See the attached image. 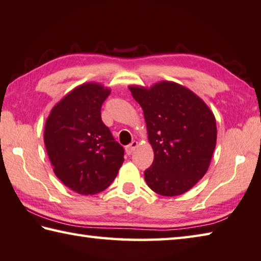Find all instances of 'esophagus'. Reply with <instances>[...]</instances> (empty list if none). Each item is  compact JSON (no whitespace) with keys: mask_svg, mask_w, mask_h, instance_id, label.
Segmentation results:
<instances>
[{"mask_svg":"<svg viewBox=\"0 0 261 261\" xmlns=\"http://www.w3.org/2000/svg\"><path fill=\"white\" fill-rule=\"evenodd\" d=\"M137 146H138V143H137V141H132L130 145H127L125 147V153L127 155H131L132 153H134V150L137 148Z\"/></svg>","mask_w":261,"mask_h":261,"instance_id":"esophagus-1","label":"esophagus"}]
</instances>
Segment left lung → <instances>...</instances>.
Returning a JSON list of instances; mask_svg holds the SVG:
<instances>
[{
	"mask_svg": "<svg viewBox=\"0 0 261 261\" xmlns=\"http://www.w3.org/2000/svg\"><path fill=\"white\" fill-rule=\"evenodd\" d=\"M129 89L143 108L154 150L153 163L144 172L147 185L163 196L189 191L209 168L217 141L215 115L202 99L177 83Z\"/></svg>",
	"mask_w": 261,
	"mask_h": 261,
	"instance_id": "1",
	"label": "left lung"
}]
</instances>
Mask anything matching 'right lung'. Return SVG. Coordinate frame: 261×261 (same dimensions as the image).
<instances>
[{"mask_svg":"<svg viewBox=\"0 0 261 261\" xmlns=\"http://www.w3.org/2000/svg\"><path fill=\"white\" fill-rule=\"evenodd\" d=\"M110 89L85 83L52 108L44 144L54 172L65 186L82 195L102 192L115 179L124 148L101 120Z\"/></svg>","mask_w":261,"mask_h":261,"instance_id":"add662e5","label":"right lung"}]
</instances>
